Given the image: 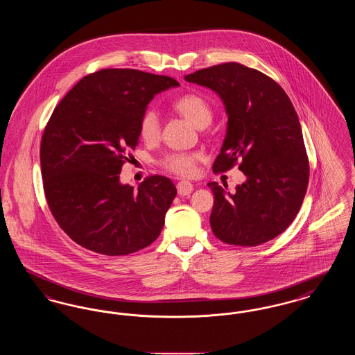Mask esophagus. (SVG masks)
Instances as JSON below:
<instances>
[{"label":"esophagus","instance_id":"obj_1","mask_svg":"<svg viewBox=\"0 0 355 355\" xmlns=\"http://www.w3.org/2000/svg\"><path fill=\"white\" fill-rule=\"evenodd\" d=\"M177 191L180 196H189L193 191V185L189 181H180L177 184Z\"/></svg>","mask_w":355,"mask_h":355}]
</instances>
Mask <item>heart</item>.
<instances>
[{
	"mask_svg": "<svg viewBox=\"0 0 355 355\" xmlns=\"http://www.w3.org/2000/svg\"><path fill=\"white\" fill-rule=\"evenodd\" d=\"M171 107L198 129L209 126L214 116L210 103L197 93H189L177 98L171 103ZM138 133L148 144L158 141L161 125L158 114L154 110H146L142 114L138 123ZM201 159L202 154L200 152H173L166 154L159 161V165L175 175L190 177L194 174L196 166Z\"/></svg>",
	"mask_w": 355,
	"mask_h": 355,
	"instance_id": "obj_1",
	"label": "heart"
}]
</instances>
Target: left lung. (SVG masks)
Returning <instances> with one entry per match:
<instances>
[{"label":"left lung","mask_w":355,"mask_h":355,"mask_svg":"<svg viewBox=\"0 0 355 355\" xmlns=\"http://www.w3.org/2000/svg\"><path fill=\"white\" fill-rule=\"evenodd\" d=\"M218 93L227 132L213 171L234 168L248 177L226 193L217 182L210 226L236 246H257L284 233L298 214L309 184V158L295 109L269 76L238 62L201 69L185 77ZM227 187V186H225Z\"/></svg>","instance_id":"1"}]
</instances>
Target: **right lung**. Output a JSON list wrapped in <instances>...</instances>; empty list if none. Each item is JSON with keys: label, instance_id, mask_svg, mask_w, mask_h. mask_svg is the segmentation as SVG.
Returning <instances> with one entry per match:
<instances>
[{"label": "right lung", "instance_id": "add662e5", "mask_svg": "<svg viewBox=\"0 0 355 355\" xmlns=\"http://www.w3.org/2000/svg\"><path fill=\"white\" fill-rule=\"evenodd\" d=\"M178 85L135 69H102L54 107L40 148L44 193L54 220L80 246L128 255L159 236L175 186L154 174L135 190L119 184V173L138 145L148 103Z\"/></svg>", "mask_w": 355, "mask_h": 355}]
</instances>
